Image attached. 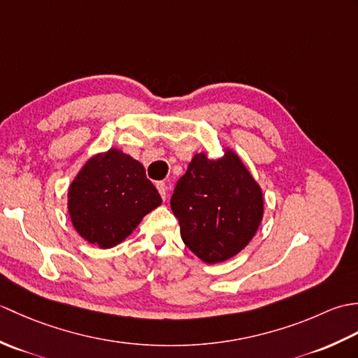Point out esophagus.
Returning <instances> with one entry per match:
<instances>
[{
  "label": "esophagus",
  "mask_w": 358,
  "mask_h": 358,
  "mask_svg": "<svg viewBox=\"0 0 358 358\" xmlns=\"http://www.w3.org/2000/svg\"><path fill=\"white\" fill-rule=\"evenodd\" d=\"M157 189H158L159 195H162V199L166 200V196H167V185L164 183V181H158V183H157Z\"/></svg>",
  "instance_id": "esophagus-1"
}]
</instances>
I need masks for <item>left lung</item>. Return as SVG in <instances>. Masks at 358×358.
<instances>
[{
  "instance_id": "1",
  "label": "left lung",
  "mask_w": 358,
  "mask_h": 358,
  "mask_svg": "<svg viewBox=\"0 0 358 358\" xmlns=\"http://www.w3.org/2000/svg\"><path fill=\"white\" fill-rule=\"evenodd\" d=\"M171 209L185 245L203 262L222 263L252 240L263 218V194L232 150L218 159L196 154L177 181Z\"/></svg>"
}]
</instances>
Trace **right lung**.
<instances>
[{"instance_id":"right-lung-1","label":"right lung","mask_w":358,"mask_h":358,"mask_svg":"<svg viewBox=\"0 0 358 358\" xmlns=\"http://www.w3.org/2000/svg\"><path fill=\"white\" fill-rule=\"evenodd\" d=\"M162 204L140 162L118 149L90 158L69 187V214L83 238L103 249L131 235Z\"/></svg>"}]
</instances>
